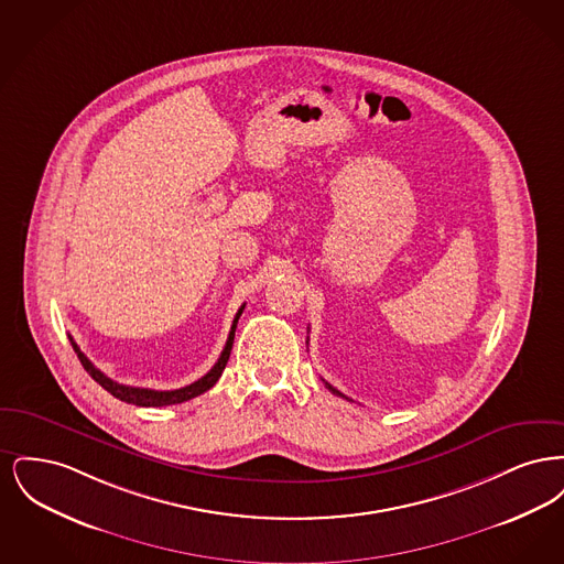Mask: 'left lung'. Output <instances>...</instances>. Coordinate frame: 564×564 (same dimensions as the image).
<instances>
[{
	"label": "left lung",
	"instance_id": "obj_1",
	"mask_svg": "<svg viewBox=\"0 0 564 564\" xmlns=\"http://www.w3.org/2000/svg\"><path fill=\"white\" fill-rule=\"evenodd\" d=\"M325 387H327V389H329V391H332V393H336V395H340V398H345V395H343V393H340V391H338V389H334V387H332V384H329V382H325ZM347 400H349V398H347Z\"/></svg>",
	"mask_w": 564,
	"mask_h": 564
}]
</instances>
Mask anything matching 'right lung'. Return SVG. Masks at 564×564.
<instances>
[{
	"mask_svg": "<svg viewBox=\"0 0 564 564\" xmlns=\"http://www.w3.org/2000/svg\"><path fill=\"white\" fill-rule=\"evenodd\" d=\"M242 308H245V304L239 308V313L235 315V322H232V327H230L226 347L221 350L219 359L215 361L214 368H212L207 375L203 376V378H198L196 382H192L188 387H182V389H175V391H154V389H141V387L120 384V382H116V380H111L109 376L104 375L101 370H97V368L90 364V359L82 352L80 347L74 343V338H69V340H72V347L76 350V355H78L84 370L93 376V380H97L116 400L134 403V405H143V408L173 405V403L188 402L192 398H196V395L209 391L215 382L219 380V376H221L226 364H228V359H230V350H232V343H235V329H237V323H239V317H241Z\"/></svg>",
	"mask_w": 564,
	"mask_h": 564,
	"instance_id": "right-lung-1",
	"label": "right lung"
}]
</instances>
